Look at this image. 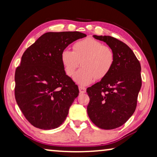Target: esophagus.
I'll list each match as a JSON object with an SVG mask.
<instances>
[{"label": "esophagus", "mask_w": 157, "mask_h": 157, "mask_svg": "<svg viewBox=\"0 0 157 157\" xmlns=\"http://www.w3.org/2000/svg\"><path fill=\"white\" fill-rule=\"evenodd\" d=\"M79 90L80 93H85L86 92V88L84 87H79Z\"/></svg>", "instance_id": "34e87169"}]
</instances>
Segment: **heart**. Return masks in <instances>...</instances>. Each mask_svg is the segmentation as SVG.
Masks as SVG:
<instances>
[{"label": "heart", "mask_w": 157, "mask_h": 157, "mask_svg": "<svg viewBox=\"0 0 157 157\" xmlns=\"http://www.w3.org/2000/svg\"><path fill=\"white\" fill-rule=\"evenodd\" d=\"M114 59L111 48L93 38L77 42L73 51L65 48L61 52V62L67 75H73L81 62L82 67L73 76L74 81L79 85H87L95 78H105L113 67Z\"/></svg>", "instance_id": "b5f03b06"}]
</instances>
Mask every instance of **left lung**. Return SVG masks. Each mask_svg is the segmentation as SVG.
Returning <instances> with one entry per match:
<instances>
[{"instance_id":"1","label":"left lung","mask_w":157,"mask_h":157,"mask_svg":"<svg viewBox=\"0 0 157 157\" xmlns=\"http://www.w3.org/2000/svg\"><path fill=\"white\" fill-rule=\"evenodd\" d=\"M114 51V63L100 82L87 89L88 116L97 127L113 129L123 125L136 109L142 87L141 65L133 51L123 42L108 35H93Z\"/></svg>"}]
</instances>
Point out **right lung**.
I'll return each mask as SVG.
<instances>
[{"label": "right lung", "mask_w": 157, "mask_h": 157, "mask_svg": "<svg viewBox=\"0 0 157 157\" xmlns=\"http://www.w3.org/2000/svg\"><path fill=\"white\" fill-rule=\"evenodd\" d=\"M87 35L48 32L24 52L15 73V97L27 120L44 130L58 127L78 96V85L65 73L61 52Z\"/></svg>", "instance_id": "add662e5"}]
</instances>
